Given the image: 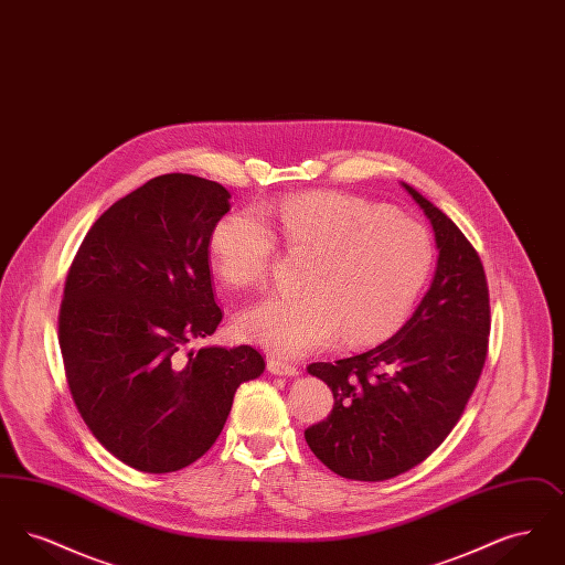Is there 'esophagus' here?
Listing matches in <instances>:
<instances>
[{
	"mask_svg": "<svg viewBox=\"0 0 565 565\" xmlns=\"http://www.w3.org/2000/svg\"><path fill=\"white\" fill-rule=\"evenodd\" d=\"M267 369H269L273 375L295 376L300 373L296 364H292V362H284V360H279V358H269V362H267Z\"/></svg>",
	"mask_w": 565,
	"mask_h": 565,
	"instance_id": "obj_1",
	"label": "esophagus"
}]
</instances>
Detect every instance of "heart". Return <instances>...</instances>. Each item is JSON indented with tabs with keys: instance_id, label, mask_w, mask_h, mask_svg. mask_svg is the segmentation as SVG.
I'll return each instance as SVG.
<instances>
[{
	"instance_id": "b5f03b06",
	"label": "heart",
	"mask_w": 565,
	"mask_h": 565,
	"mask_svg": "<svg viewBox=\"0 0 565 565\" xmlns=\"http://www.w3.org/2000/svg\"><path fill=\"white\" fill-rule=\"evenodd\" d=\"M237 212L215 224L212 265L217 277L247 288L267 279L275 233L292 252L313 254L302 296L270 295L237 318L239 337L277 355H302L337 341L369 345L411 313L434 260L430 233L345 192L286 196L270 214Z\"/></svg>"
}]
</instances>
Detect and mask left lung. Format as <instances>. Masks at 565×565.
<instances>
[{"mask_svg":"<svg viewBox=\"0 0 565 565\" xmlns=\"http://www.w3.org/2000/svg\"><path fill=\"white\" fill-rule=\"evenodd\" d=\"M403 186L436 237L428 295L375 350L307 366L328 383L334 406L305 430V440L323 466L351 481H385L431 456L456 428L487 360L491 309L483 263L451 217Z\"/></svg>","mask_w":565,"mask_h":565,"instance_id":"8db88e82","label":"left lung"}]
</instances>
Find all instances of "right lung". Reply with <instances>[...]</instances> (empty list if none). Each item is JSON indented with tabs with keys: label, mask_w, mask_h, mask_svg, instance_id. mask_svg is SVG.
<instances>
[{
	"label": "right lung",
	"mask_w": 565,
	"mask_h": 565,
	"mask_svg": "<svg viewBox=\"0 0 565 565\" xmlns=\"http://www.w3.org/2000/svg\"><path fill=\"white\" fill-rule=\"evenodd\" d=\"M228 190L164 173L99 215L67 270L58 345L74 404L93 436L141 472L205 456L243 381L265 371L249 348H203L222 322L210 239Z\"/></svg>",
	"instance_id": "1"
}]
</instances>
